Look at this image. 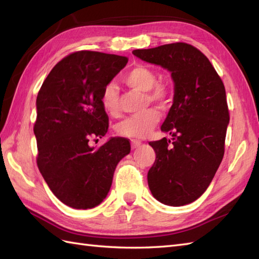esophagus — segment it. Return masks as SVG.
I'll list each match as a JSON object with an SVG mask.
<instances>
[{
  "instance_id": "esophagus-1",
  "label": "esophagus",
  "mask_w": 259,
  "mask_h": 259,
  "mask_svg": "<svg viewBox=\"0 0 259 259\" xmlns=\"http://www.w3.org/2000/svg\"><path fill=\"white\" fill-rule=\"evenodd\" d=\"M141 146V141L140 140H131V147L134 148H138Z\"/></svg>"
}]
</instances>
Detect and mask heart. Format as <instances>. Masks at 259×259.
<instances>
[{
  "label": "heart",
  "mask_w": 259,
  "mask_h": 259,
  "mask_svg": "<svg viewBox=\"0 0 259 259\" xmlns=\"http://www.w3.org/2000/svg\"><path fill=\"white\" fill-rule=\"evenodd\" d=\"M123 83L135 90L147 92V100L152 102H168L172 90L166 82L157 81V74L147 65L138 64L131 68L122 76ZM103 109L110 115L119 113V91L113 83L104 85L101 93ZM160 120V113L156 108H149L140 113L125 118L118 124V134L128 138L141 139L149 135Z\"/></svg>",
  "instance_id": "1"
}]
</instances>
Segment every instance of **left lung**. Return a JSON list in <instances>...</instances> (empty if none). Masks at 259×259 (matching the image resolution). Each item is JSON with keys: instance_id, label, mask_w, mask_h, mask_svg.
I'll list each match as a JSON object with an SVG mask.
<instances>
[{"instance_id": "left-lung-1", "label": "left lung", "mask_w": 259, "mask_h": 259, "mask_svg": "<svg viewBox=\"0 0 259 259\" xmlns=\"http://www.w3.org/2000/svg\"><path fill=\"white\" fill-rule=\"evenodd\" d=\"M133 53L171 72L174 103L161 125L171 138L149 142L156 160L148 185L164 205H187L206 191L223 160L229 122L225 85L208 58L188 43Z\"/></svg>"}]
</instances>
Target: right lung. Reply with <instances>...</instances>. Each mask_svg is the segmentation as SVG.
<instances>
[{"label": "right lung", "mask_w": 259, "mask_h": 259, "mask_svg": "<svg viewBox=\"0 0 259 259\" xmlns=\"http://www.w3.org/2000/svg\"><path fill=\"white\" fill-rule=\"evenodd\" d=\"M126 62L115 54L73 52L54 65L37 93L33 126L37 168L54 196L69 207L89 209L101 203L118 162L130 152L125 138L90 146L108 133L103 88Z\"/></svg>", "instance_id": "add662e5"}]
</instances>
